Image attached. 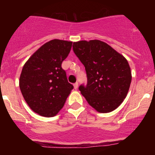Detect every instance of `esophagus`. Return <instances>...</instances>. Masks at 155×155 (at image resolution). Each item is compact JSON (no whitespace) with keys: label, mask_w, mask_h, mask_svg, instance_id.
Segmentation results:
<instances>
[{"label":"esophagus","mask_w":155,"mask_h":155,"mask_svg":"<svg viewBox=\"0 0 155 155\" xmlns=\"http://www.w3.org/2000/svg\"><path fill=\"white\" fill-rule=\"evenodd\" d=\"M74 89H78V82L74 84Z\"/></svg>","instance_id":"esophagus-1"}]
</instances>
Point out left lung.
Listing matches in <instances>:
<instances>
[{"label":"left lung","mask_w":155,"mask_h":155,"mask_svg":"<svg viewBox=\"0 0 155 155\" xmlns=\"http://www.w3.org/2000/svg\"><path fill=\"white\" fill-rule=\"evenodd\" d=\"M73 50L84 66L87 82L79 90L98 113L115 110L124 102L130 86L131 71L127 59L100 40L73 43Z\"/></svg>","instance_id":"1"}]
</instances>
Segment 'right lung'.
<instances>
[{"instance_id":"obj_1","label":"right lung","mask_w":155,"mask_h":155,"mask_svg":"<svg viewBox=\"0 0 155 155\" xmlns=\"http://www.w3.org/2000/svg\"><path fill=\"white\" fill-rule=\"evenodd\" d=\"M71 46L72 42L69 41H49L23 67L19 79L20 90L31 110L40 116H56L74 88L61 67Z\"/></svg>"}]
</instances>
